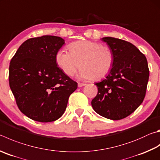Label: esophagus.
Wrapping results in <instances>:
<instances>
[{
	"label": "esophagus",
	"mask_w": 160,
	"mask_h": 160,
	"mask_svg": "<svg viewBox=\"0 0 160 160\" xmlns=\"http://www.w3.org/2000/svg\"><path fill=\"white\" fill-rule=\"evenodd\" d=\"M78 87H79V88H81V87H83V86H85V85H86V84H85V83H81V82H78Z\"/></svg>",
	"instance_id": "obj_1"
}]
</instances>
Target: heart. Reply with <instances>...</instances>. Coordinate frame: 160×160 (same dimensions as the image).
<instances>
[{"label": "heart", "mask_w": 160, "mask_h": 160, "mask_svg": "<svg viewBox=\"0 0 160 160\" xmlns=\"http://www.w3.org/2000/svg\"><path fill=\"white\" fill-rule=\"evenodd\" d=\"M69 52L59 50L55 55L59 67L68 76H72L80 66L78 76L83 80L101 79L109 73L114 62L110 49L99 42L79 40L68 46Z\"/></svg>", "instance_id": "1"}]
</instances>
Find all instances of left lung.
I'll return each instance as SVG.
<instances>
[{
    "instance_id": "1",
    "label": "left lung",
    "mask_w": 160,
    "mask_h": 160,
    "mask_svg": "<svg viewBox=\"0 0 160 160\" xmlns=\"http://www.w3.org/2000/svg\"><path fill=\"white\" fill-rule=\"evenodd\" d=\"M101 40L112 51L114 62L105 79L95 84L98 94L92 106L104 118L121 120L143 102L149 79L148 65L145 55L131 42L112 37Z\"/></svg>"
}]
</instances>
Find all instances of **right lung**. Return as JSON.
<instances>
[{
  "instance_id": "obj_1",
  "label": "right lung",
  "mask_w": 160,
  "mask_h": 160,
  "mask_svg": "<svg viewBox=\"0 0 160 160\" xmlns=\"http://www.w3.org/2000/svg\"><path fill=\"white\" fill-rule=\"evenodd\" d=\"M64 43L58 36L33 38L23 42L11 59L10 89L19 109L31 120L50 122L62 117L78 88L55 60Z\"/></svg>"
}]
</instances>
